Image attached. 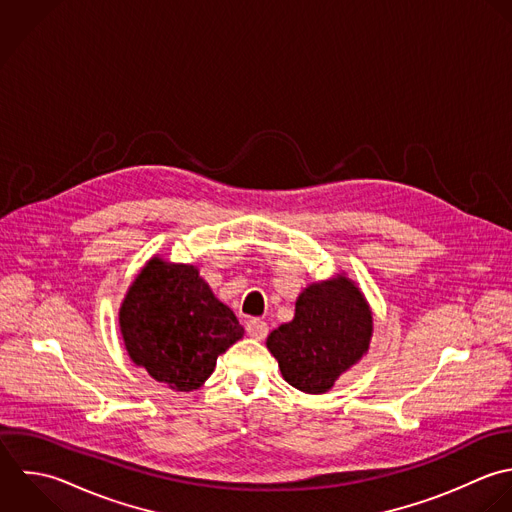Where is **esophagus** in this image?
<instances>
[{
    "mask_svg": "<svg viewBox=\"0 0 512 512\" xmlns=\"http://www.w3.org/2000/svg\"><path fill=\"white\" fill-rule=\"evenodd\" d=\"M247 333H249V337L255 339V341H263V339L267 337V333H269V327H267V323L261 321V319H249V321H247Z\"/></svg>",
    "mask_w": 512,
    "mask_h": 512,
    "instance_id": "34e87169",
    "label": "esophagus"
}]
</instances>
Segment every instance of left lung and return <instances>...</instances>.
I'll return each mask as SVG.
<instances>
[{
	"instance_id": "left-lung-1",
	"label": "left lung",
	"mask_w": 512,
	"mask_h": 512,
	"mask_svg": "<svg viewBox=\"0 0 512 512\" xmlns=\"http://www.w3.org/2000/svg\"><path fill=\"white\" fill-rule=\"evenodd\" d=\"M373 311L359 285L345 273L307 285L295 301V317L267 337L283 379L323 395L369 351Z\"/></svg>"
}]
</instances>
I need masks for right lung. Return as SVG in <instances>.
I'll use <instances>...</instances> for the list:
<instances>
[{
	"mask_svg": "<svg viewBox=\"0 0 512 512\" xmlns=\"http://www.w3.org/2000/svg\"><path fill=\"white\" fill-rule=\"evenodd\" d=\"M129 359L173 391L199 389L217 357L243 337L235 313L221 303L195 265L151 257L119 307Z\"/></svg>",
	"mask_w": 512,
	"mask_h": 512,
	"instance_id": "1",
	"label": "right lung"
}]
</instances>
